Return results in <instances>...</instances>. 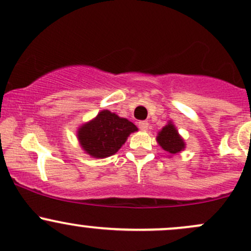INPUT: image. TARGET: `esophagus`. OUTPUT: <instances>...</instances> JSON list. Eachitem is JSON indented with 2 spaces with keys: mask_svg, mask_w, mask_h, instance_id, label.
<instances>
[{
  "mask_svg": "<svg viewBox=\"0 0 251 251\" xmlns=\"http://www.w3.org/2000/svg\"><path fill=\"white\" fill-rule=\"evenodd\" d=\"M148 126H150V125H148V122H146V121H140V122H139V128L141 129V130H144V131L147 130Z\"/></svg>",
  "mask_w": 251,
  "mask_h": 251,
  "instance_id": "obj_1",
  "label": "esophagus"
}]
</instances>
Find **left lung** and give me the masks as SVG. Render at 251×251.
<instances>
[{
	"label": "left lung",
	"instance_id": "1",
	"mask_svg": "<svg viewBox=\"0 0 251 251\" xmlns=\"http://www.w3.org/2000/svg\"><path fill=\"white\" fill-rule=\"evenodd\" d=\"M157 141L160 145V147L171 155L179 153L180 151H183L185 148L184 140L179 135L178 130H177L176 126H174L172 122H169L168 125L159 131Z\"/></svg>",
	"mask_w": 251,
	"mask_h": 251
}]
</instances>
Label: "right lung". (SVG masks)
Wrapping results in <instances>:
<instances>
[{"mask_svg":"<svg viewBox=\"0 0 251 251\" xmlns=\"http://www.w3.org/2000/svg\"><path fill=\"white\" fill-rule=\"evenodd\" d=\"M134 131L136 126L109 110H103L77 130V139L82 150L93 158L114 155Z\"/></svg>","mask_w":251,"mask_h":251,"instance_id":"1","label":"right lung"}]
</instances>
